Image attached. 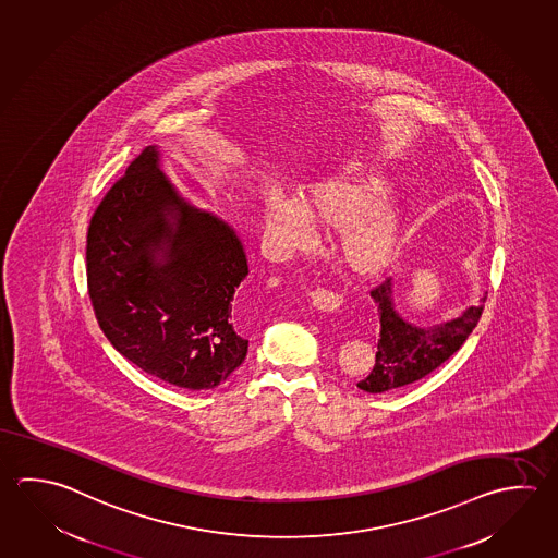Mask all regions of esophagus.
Here are the masks:
<instances>
[{"label": "esophagus", "instance_id": "obj_1", "mask_svg": "<svg viewBox=\"0 0 558 558\" xmlns=\"http://www.w3.org/2000/svg\"><path fill=\"white\" fill-rule=\"evenodd\" d=\"M311 301H313V304H315L318 311H323V313H335V311L340 308V304H342V296L335 293V291H328V289H315V291L311 293Z\"/></svg>", "mask_w": 558, "mask_h": 558}]
</instances>
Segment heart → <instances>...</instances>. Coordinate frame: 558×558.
Listing matches in <instances>:
<instances>
[{"mask_svg":"<svg viewBox=\"0 0 558 558\" xmlns=\"http://www.w3.org/2000/svg\"><path fill=\"white\" fill-rule=\"evenodd\" d=\"M387 189L379 172L326 179L306 189L296 204L274 196L265 210L267 228L293 245L311 238L308 223L342 230V262L357 275L381 274L396 262L403 235L401 214L387 201Z\"/></svg>","mask_w":558,"mask_h":558,"instance_id":"obj_1","label":"heart"}]
</instances>
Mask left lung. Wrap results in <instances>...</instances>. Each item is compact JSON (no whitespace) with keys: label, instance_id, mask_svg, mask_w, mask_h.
Returning <instances> with one entry per match:
<instances>
[{"label":"left lung","instance_id":"left-lung-1","mask_svg":"<svg viewBox=\"0 0 558 558\" xmlns=\"http://www.w3.org/2000/svg\"><path fill=\"white\" fill-rule=\"evenodd\" d=\"M369 294L377 304L381 328L374 369L357 384L367 393L393 391L433 374L462 348L484 313V304H477L442 325L418 328L405 323L397 313L391 279L374 287ZM486 296L482 299L484 303Z\"/></svg>","mask_w":558,"mask_h":558}]
</instances>
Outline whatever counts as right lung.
<instances>
[{
	"instance_id": "obj_1",
	"label": "right lung",
	"mask_w": 558,
	"mask_h": 558,
	"mask_svg": "<svg viewBox=\"0 0 558 558\" xmlns=\"http://www.w3.org/2000/svg\"><path fill=\"white\" fill-rule=\"evenodd\" d=\"M247 274L232 228L184 203L153 145L92 216L86 281L101 332L171 386L214 389L242 365L247 340L233 294Z\"/></svg>"
}]
</instances>
